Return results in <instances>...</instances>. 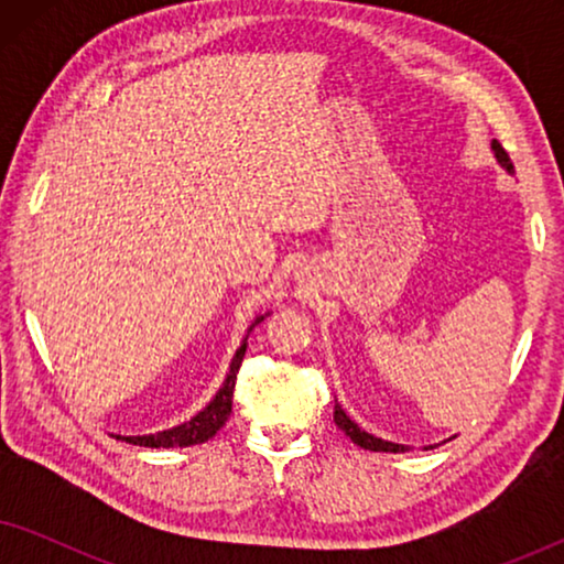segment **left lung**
Returning a JSON list of instances; mask_svg holds the SVG:
<instances>
[{
  "label": "left lung",
  "instance_id": "obj_1",
  "mask_svg": "<svg viewBox=\"0 0 564 564\" xmlns=\"http://www.w3.org/2000/svg\"><path fill=\"white\" fill-rule=\"evenodd\" d=\"M492 151H496V159L500 161V166H506L508 172L513 174V161H511V156H508L506 153V149L503 145H500L498 141H492ZM334 421H336V426L344 431L346 436L351 438L354 444L357 446H361V449H369V452H392V454H398V452H405V446L403 444H392V442H382V438H377V436H372V434H367V431H361L357 423H354L349 415L344 413V408L341 405H334Z\"/></svg>",
  "mask_w": 564,
  "mask_h": 564
}]
</instances>
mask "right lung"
Masks as SVG:
<instances>
[{
  "label": "right lung",
  "instance_id": "1",
  "mask_svg": "<svg viewBox=\"0 0 564 564\" xmlns=\"http://www.w3.org/2000/svg\"><path fill=\"white\" fill-rule=\"evenodd\" d=\"M261 321H264V315H259V318L251 323V328L257 326V323H261ZM246 338H249V336H246ZM246 338H243V344L238 346L234 361H230V372L226 377V382H223V388L218 390V395L213 398V403L207 405L205 411H199L195 419H189L187 423H182V426H176V429L159 431V434H149V436H122V438H126L128 444L151 446V449H159V446H164V449H172V446L205 444L207 438H213L215 434H218V431L226 426V421H228V415H230V408H234L236 375H238V367H241L243 354H246Z\"/></svg>",
  "mask_w": 564,
  "mask_h": 564
}]
</instances>
